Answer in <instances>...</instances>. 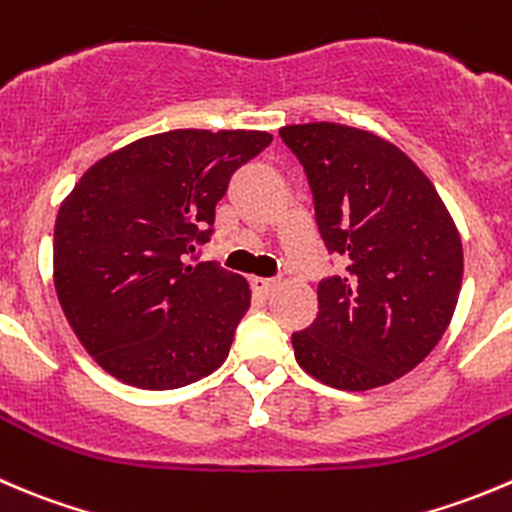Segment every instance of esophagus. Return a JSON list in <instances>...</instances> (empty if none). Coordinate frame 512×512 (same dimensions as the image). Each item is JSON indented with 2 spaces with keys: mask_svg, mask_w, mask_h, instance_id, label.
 Here are the masks:
<instances>
[{
  "mask_svg": "<svg viewBox=\"0 0 512 512\" xmlns=\"http://www.w3.org/2000/svg\"><path fill=\"white\" fill-rule=\"evenodd\" d=\"M250 285L257 295H270V292L277 287V280H272V277H252Z\"/></svg>",
  "mask_w": 512,
  "mask_h": 512,
  "instance_id": "esophagus-1",
  "label": "esophagus"
}]
</instances>
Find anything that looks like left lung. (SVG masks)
<instances>
[{"mask_svg": "<svg viewBox=\"0 0 512 512\" xmlns=\"http://www.w3.org/2000/svg\"><path fill=\"white\" fill-rule=\"evenodd\" d=\"M282 142L305 170L327 250L347 262L317 285L315 322L295 360L337 390L398 380L453 320L463 245L433 182L393 142L335 122L290 124Z\"/></svg>", "mask_w": 512, "mask_h": 512, "instance_id": "left-lung-1", "label": "left lung"}]
</instances>
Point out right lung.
I'll return each instance as SVG.
<instances>
[{"instance_id":"right-lung-1","label":"right lung","mask_w":512,"mask_h":512,"mask_svg":"<svg viewBox=\"0 0 512 512\" xmlns=\"http://www.w3.org/2000/svg\"><path fill=\"white\" fill-rule=\"evenodd\" d=\"M267 132L172 130L89 167L54 225V287L84 350L145 390L190 385L225 362L250 307L245 277L187 265L215 207Z\"/></svg>"}]
</instances>
